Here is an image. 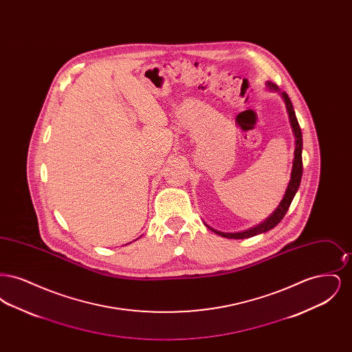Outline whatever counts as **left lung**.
I'll use <instances>...</instances> for the list:
<instances>
[{
  "label": "left lung",
  "instance_id": "1",
  "mask_svg": "<svg viewBox=\"0 0 352 352\" xmlns=\"http://www.w3.org/2000/svg\"><path fill=\"white\" fill-rule=\"evenodd\" d=\"M268 84L269 89L272 91H276V92H280L278 87L276 84L270 83L267 82ZM281 98L285 102V107H286V111H287V115H289V121H290V125H292V131L294 134V138H296V149H294V160H293V168H292V175H290V181L287 184V188H286V192H285L284 198L281 203L278 204V207L276 208V211L265 219L263 223L252 227L247 231H241V232H221L218 230H214L211 228L210 226H207L212 232H215L217 234H220L223 237H227V239H247V237H252V236H256V234H263V232H267L269 230L274 228L285 217V214L287 212L289 207H290V203L293 201V198L296 197V192L298 191V187L301 184L302 171V133L301 128H300V124H298V120L296 118V112H294V108H293V104L289 99V96L286 95V92H280Z\"/></svg>",
  "mask_w": 352,
  "mask_h": 352
}]
</instances>
